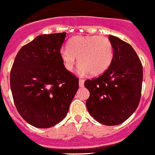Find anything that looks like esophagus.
Here are the masks:
<instances>
[{"instance_id": "obj_1", "label": "esophagus", "mask_w": 155, "mask_h": 155, "mask_svg": "<svg viewBox=\"0 0 155 155\" xmlns=\"http://www.w3.org/2000/svg\"><path fill=\"white\" fill-rule=\"evenodd\" d=\"M84 79H79V86H80V87H83V86H84Z\"/></svg>"}]
</instances>
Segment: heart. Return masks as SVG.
Instances as JSON below:
<instances>
[{"label": "heart", "mask_w": 155, "mask_h": 155, "mask_svg": "<svg viewBox=\"0 0 155 155\" xmlns=\"http://www.w3.org/2000/svg\"><path fill=\"white\" fill-rule=\"evenodd\" d=\"M60 56L66 70L73 69L77 58L81 72L99 76L110 65L114 46L106 37L76 36L69 41L68 48H61Z\"/></svg>", "instance_id": "obj_1"}]
</instances>
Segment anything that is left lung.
I'll return each mask as SVG.
<instances>
[{
    "label": "left lung",
    "mask_w": 155,
    "mask_h": 155,
    "mask_svg": "<svg viewBox=\"0 0 155 155\" xmlns=\"http://www.w3.org/2000/svg\"><path fill=\"white\" fill-rule=\"evenodd\" d=\"M109 39L114 46L110 65L84 85L90 91L86 107L90 115L102 124L114 126L124 122L138 107L143 67L130 45L113 35Z\"/></svg>",
    "instance_id": "left-lung-1"
}]
</instances>
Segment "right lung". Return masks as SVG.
<instances>
[{"mask_svg": "<svg viewBox=\"0 0 155 155\" xmlns=\"http://www.w3.org/2000/svg\"><path fill=\"white\" fill-rule=\"evenodd\" d=\"M66 33L38 36L17 54L10 85L17 110L38 128L65 118L79 89V79L64 67L60 49Z\"/></svg>", "mask_w": 155, "mask_h": 155, "instance_id": "right-lung-1", "label": "right lung"}]
</instances>
